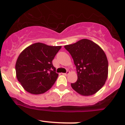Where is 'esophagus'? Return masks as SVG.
<instances>
[{"label":"esophagus","instance_id":"esophagus-1","mask_svg":"<svg viewBox=\"0 0 125 125\" xmlns=\"http://www.w3.org/2000/svg\"><path fill=\"white\" fill-rule=\"evenodd\" d=\"M69 73H70V71H66L65 73H62V74H63V75H68V74Z\"/></svg>","mask_w":125,"mask_h":125}]
</instances>
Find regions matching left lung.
<instances>
[{"mask_svg": "<svg viewBox=\"0 0 125 125\" xmlns=\"http://www.w3.org/2000/svg\"><path fill=\"white\" fill-rule=\"evenodd\" d=\"M65 48L76 67L77 80L71 87L82 95H91L100 90L108 77V62L103 50L88 39H82Z\"/></svg>", "mask_w": 125, "mask_h": 125, "instance_id": "left-lung-1", "label": "left lung"}]
</instances>
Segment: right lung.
I'll return each instance as SVG.
<instances>
[{
	"label": "right lung",
	"mask_w": 125,
	"mask_h": 125,
	"mask_svg": "<svg viewBox=\"0 0 125 125\" xmlns=\"http://www.w3.org/2000/svg\"><path fill=\"white\" fill-rule=\"evenodd\" d=\"M61 48L36 43L21 52L16 63V76L26 91L43 94L54 84L59 74L52 62Z\"/></svg>",
	"instance_id": "add662e5"
}]
</instances>
